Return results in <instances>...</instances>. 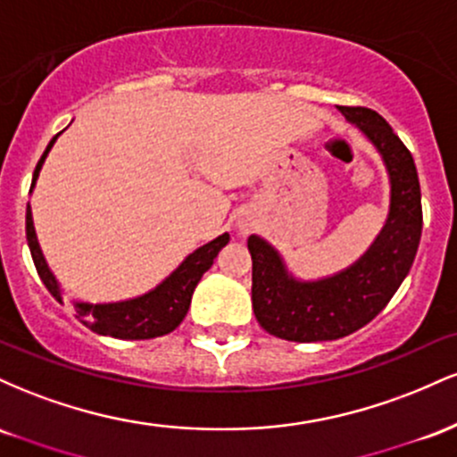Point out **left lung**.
Segmentation results:
<instances>
[{
	"instance_id": "left-lung-1",
	"label": "left lung",
	"mask_w": 457,
	"mask_h": 457,
	"mask_svg": "<svg viewBox=\"0 0 457 457\" xmlns=\"http://www.w3.org/2000/svg\"><path fill=\"white\" fill-rule=\"evenodd\" d=\"M339 112L382 154L391 180L389 219L363 258L320 281L295 279L264 238L249 236L253 313L266 333L287 342H330L371 322L408 275L421 240V188L412 154L382 115L367 107Z\"/></svg>"
}]
</instances>
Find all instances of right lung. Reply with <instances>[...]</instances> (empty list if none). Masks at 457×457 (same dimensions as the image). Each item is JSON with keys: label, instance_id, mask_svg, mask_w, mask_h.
<instances>
[{"label": "right lung", "instance_id": "add662e5", "mask_svg": "<svg viewBox=\"0 0 457 457\" xmlns=\"http://www.w3.org/2000/svg\"><path fill=\"white\" fill-rule=\"evenodd\" d=\"M60 133L46 145L45 154L40 156L38 165L34 170V180H31V188H34L36 180H38L43 162L54 148L55 139ZM29 188V191H31ZM25 234H28V245L31 251V260H34L36 270H38L40 279L46 286V290L54 295L57 301L62 303L60 283L55 281L54 272L46 266L43 251H40L38 238H36L34 221H31V208L28 204V212H25ZM229 243V234H221L219 238L211 240L208 245L199 246L193 251L188 258L182 262L178 269L167 277L161 286L150 290L148 295L130 298V301L122 303H104V305H92V303H75L77 318L86 327H90L94 333L109 335L115 339H152L161 337V335L171 333L178 324L182 322L191 305V296L195 286L202 279V275L212 266V260L217 258L219 251Z\"/></svg>", "mask_w": 457, "mask_h": 457}]
</instances>
